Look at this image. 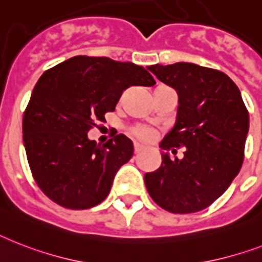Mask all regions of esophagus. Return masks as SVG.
<instances>
[{
  "instance_id": "obj_1",
  "label": "esophagus",
  "mask_w": 262,
  "mask_h": 262,
  "mask_svg": "<svg viewBox=\"0 0 262 262\" xmlns=\"http://www.w3.org/2000/svg\"><path fill=\"white\" fill-rule=\"evenodd\" d=\"M141 150H144V145H141V144H138V142H136L135 144V152L136 153H140Z\"/></svg>"
}]
</instances>
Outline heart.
Segmentation results:
<instances>
[{
  "label": "heart",
  "mask_w": 262,
  "mask_h": 262,
  "mask_svg": "<svg viewBox=\"0 0 262 262\" xmlns=\"http://www.w3.org/2000/svg\"><path fill=\"white\" fill-rule=\"evenodd\" d=\"M132 135L136 136V137L141 138V140H149L153 137L155 132L150 129V127L146 126H136L133 130H132Z\"/></svg>",
  "instance_id": "1"
}]
</instances>
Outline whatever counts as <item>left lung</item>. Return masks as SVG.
<instances>
[{
	"label": "left lung",
	"mask_w": 262,
	"mask_h": 262,
	"mask_svg": "<svg viewBox=\"0 0 262 262\" xmlns=\"http://www.w3.org/2000/svg\"><path fill=\"white\" fill-rule=\"evenodd\" d=\"M178 93L175 125L160 142L161 165L144 176L150 198L175 214L201 211L222 195L242 167L249 113L241 91L221 71L179 61L146 67ZM184 146L183 159L165 150Z\"/></svg>",
	"instance_id": "obj_1"
}]
</instances>
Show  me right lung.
<instances>
[{
  "instance_id": "obj_1",
  "label": "right lung",
  "mask_w": 262,
  "mask_h": 262,
  "mask_svg": "<svg viewBox=\"0 0 262 262\" xmlns=\"http://www.w3.org/2000/svg\"><path fill=\"white\" fill-rule=\"evenodd\" d=\"M155 83L142 66L109 57L74 56L40 76L24 113L23 138L33 178L51 201L84 210L109 195L135 146L125 135L101 145L87 132L114 112L125 89Z\"/></svg>"
}]
</instances>
